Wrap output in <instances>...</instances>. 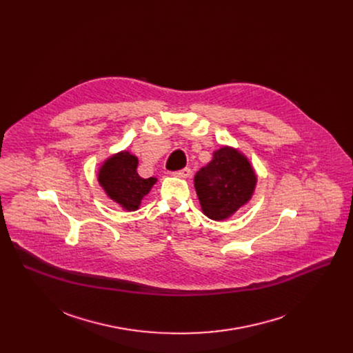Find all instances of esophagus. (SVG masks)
<instances>
[{
  "mask_svg": "<svg viewBox=\"0 0 353 353\" xmlns=\"http://www.w3.org/2000/svg\"><path fill=\"white\" fill-rule=\"evenodd\" d=\"M174 174H176L177 177H180V179H188V177H191V169H190V168H184V169L176 172Z\"/></svg>",
  "mask_w": 353,
  "mask_h": 353,
  "instance_id": "esophagus-1",
  "label": "esophagus"
}]
</instances>
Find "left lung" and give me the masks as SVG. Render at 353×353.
<instances>
[{
    "instance_id": "obj_1",
    "label": "left lung",
    "mask_w": 353,
    "mask_h": 353,
    "mask_svg": "<svg viewBox=\"0 0 353 353\" xmlns=\"http://www.w3.org/2000/svg\"><path fill=\"white\" fill-rule=\"evenodd\" d=\"M256 185L253 165L232 146L216 149L212 161L194 177L201 210L212 221H225L243 208L253 196Z\"/></svg>"
}]
</instances>
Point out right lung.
I'll return each instance as SVG.
<instances>
[{
    "label": "right lung",
    "instance_id": "1",
    "mask_svg": "<svg viewBox=\"0 0 353 353\" xmlns=\"http://www.w3.org/2000/svg\"><path fill=\"white\" fill-rule=\"evenodd\" d=\"M137 168L138 158L121 150L108 158L97 173V181L108 196L130 212L139 208L142 198L158 181L157 177L142 179Z\"/></svg>",
    "mask_w": 353,
    "mask_h": 353
}]
</instances>
